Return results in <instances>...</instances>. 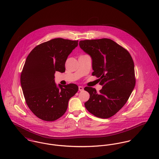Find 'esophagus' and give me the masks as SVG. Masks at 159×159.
<instances>
[{
	"label": "esophagus",
	"mask_w": 159,
	"mask_h": 159,
	"mask_svg": "<svg viewBox=\"0 0 159 159\" xmlns=\"http://www.w3.org/2000/svg\"><path fill=\"white\" fill-rule=\"evenodd\" d=\"M78 89H79L80 91H83V89H84V88L83 86H79L78 87Z\"/></svg>",
	"instance_id": "34e87169"
}]
</instances>
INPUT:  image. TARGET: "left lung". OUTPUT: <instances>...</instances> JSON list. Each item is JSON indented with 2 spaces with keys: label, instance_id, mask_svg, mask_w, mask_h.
Instances as JSON below:
<instances>
[{
  "label": "left lung",
  "instance_id": "obj_1",
  "mask_svg": "<svg viewBox=\"0 0 159 159\" xmlns=\"http://www.w3.org/2000/svg\"><path fill=\"white\" fill-rule=\"evenodd\" d=\"M80 48L92 59V75L98 78L102 89L85 87L90 94L85 103L88 111L96 117L107 119L126 103L136 80L134 62L129 51L109 39L81 40Z\"/></svg>",
  "mask_w": 159,
  "mask_h": 159
}]
</instances>
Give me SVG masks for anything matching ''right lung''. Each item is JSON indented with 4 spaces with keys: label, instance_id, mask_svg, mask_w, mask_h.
<instances>
[{
    "label": "right lung",
    "instance_id": "add662e5",
    "mask_svg": "<svg viewBox=\"0 0 159 159\" xmlns=\"http://www.w3.org/2000/svg\"><path fill=\"white\" fill-rule=\"evenodd\" d=\"M78 40L54 39L35 46L28 55L21 73L25 102L37 117L54 121L66 112L70 98L78 91L75 84L59 89L54 81L56 71L64 73L68 56Z\"/></svg>",
    "mask_w": 159,
    "mask_h": 159
}]
</instances>
